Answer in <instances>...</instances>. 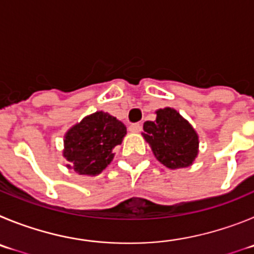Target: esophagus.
Segmentation results:
<instances>
[{"mask_svg": "<svg viewBox=\"0 0 254 254\" xmlns=\"http://www.w3.org/2000/svg\"><path fill=\"white\" fill-rule=\"evenodd\" d=\"M129 130L131 132H139L141 131V124H139V123H135V124H131L129 127Z\"/></svg>", "mask_w": 254, "mask_h": 254, "instance_id": "obj_1", "label": "esophagus"}]
</instances>
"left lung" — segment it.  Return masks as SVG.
Listing matches in <instances>:
<instances>
[{
  "instance_id": "obj_1",
  "label": "left lung",
  "mask_w": 254,
  "mask_h": 254,
  "mask_svg": "<svg viewBox=\"0 0 254 254\" xmlns=\"http://www.w3.org/2000/svg\"><path fill=\"white\" fill-rule=\"evenodd\" d=\"M155 114L157 119L144 123L141 132L155 158L171 170L191 166L198 153L197 132L175 109L164 107Z\"/></svg>"
}]
</instances>
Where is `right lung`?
I'll list each match as a JSON object with an SVG mask.
<instances>
[{"mask_svg": "<svg viewBox=\"0 0 254 254\" xmlns=\"http://www.w3.org/2000/svg\"><path fill=\"white\" fill-rule=\"evenodd\" d=\"M125 134V125L110 114L97 111L86 116L65 132L63 157L69 162L67 167L78 175H99L111 163L113 149L122 144Z\"/></svg>", "mask_w": 254, "mask_h": 254, "instance_id": "right-lung-1", "label": "right lung"}]
</instances>
